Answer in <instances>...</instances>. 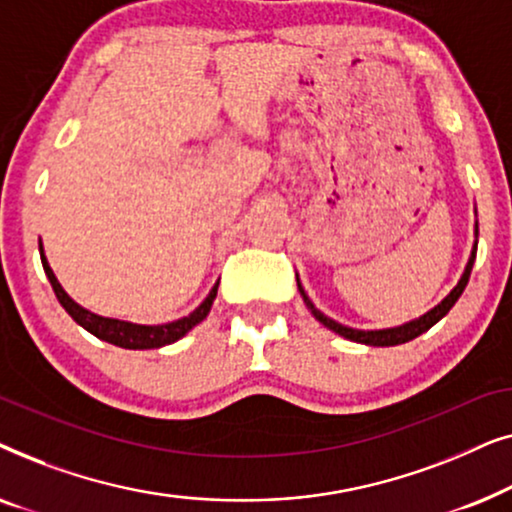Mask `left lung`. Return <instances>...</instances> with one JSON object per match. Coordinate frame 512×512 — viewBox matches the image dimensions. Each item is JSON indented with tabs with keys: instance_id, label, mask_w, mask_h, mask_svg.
Listing matches in <instances>:
<instances>
[{
	"instance_id": "left-lung-1",
	"label": "left lung",
	"mask_w": 512,
	"mask_h": 512,
	"mask_svg": "<svg viewBox=\"0 0 512 512\" xmlns=\"http://www.w3.org/2000/svg\"><path fill=\"white\" fill-rule=\"evenodd\" d=\"M475 254H478V223H475V242H473L471 256H468V263H466L464 272H461L457 286H454V289H452L450 293H447V296H445L443 300H440L438 305H433L429 312L419 314L417 319L405 321V324H401V326L373 328V331H366V328L345 326V324H340V321L326 317V314L321 312V310H317V305H314L312 300H310V296H307L305 289H303V284H300V279H298V275H296V279H298V291H300V296H303L305 307L312 312V317L317 319L319 324H324V326L328 328V331L342 335V338H345V340L361 342V345H370V347H396V345H403V342L415 340L417 335L426 333L431 326H436L438 321L443 319L445 314L452 310L454 303H457L459 296H461V293H464V289H466L468 277H471V270H473V263H475Z\"/></svg>"
}]
</instances>
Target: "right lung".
Here are the masks:
<instances>
[{"label":"right lung","mask_w":512,"mask_h":512,"mask_svg":"<svg viewBox=\"0 0 512 512\" xmlns=\"http://www.w3.org/2000/svg\"><path fill=\"white\" fill-rule=\"evenodd\" d=\"M39 254H41V265H44V272L51 282L55 296H58L60 305L65 307V312L72 317L76 324L86 328L88 333H93L95 338H100L104 342H111V345L123 347V349H158L165 345H172L184 338V335L200 324V321L207 319L209 310H212L214 298H216V289H219V282L212 286V291L207 293V298L195 307L191 314L186 317L167 321V324H135V321H125V319H114V317H102V314H95L81 307L76 300L69 296V293L62 289V284L55 277V272L51 265H48V258L44 254V244L39 242Z\"/></svg>","instance_id":"obj_1"}]
</instances>
